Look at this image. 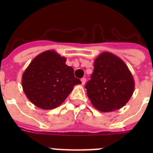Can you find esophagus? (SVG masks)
Returning <instances> with one entry per match:
<instances>
[{
    "label": "esophagus",
    "instance_id": "34e87169",
    "mask_svg": "<svg viewBox=\"0 0 153 153\" xmlns=\"http://www.w3.org/2000/svg\"><path fill=\"white\" fill-rule=\"evenodd\" d=\"M86 79L85 77H83L82 79H81V82H82V84L84 85L85 83H86Z\"/></svg>",
    "mask_w": 153,
    "mask_h": 153
}]
</instances>
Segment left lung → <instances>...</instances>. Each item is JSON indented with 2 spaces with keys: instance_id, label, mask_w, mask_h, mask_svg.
I'll return each mask as SVG.
<instances>
[{
  "instance_id": "1",
  "label": "left lung",
  "mask_w": 153,
  "mask_h": 153,
  "mask_svg": "<svg viewBox=\"0 0 153 153\" xmlns=\"http://www.w3.org/2000/svg\"><path fill=\"white\" fill-rule=\"evenodd\" d=\"M91 79L85 85L93 106L103 113L125 106L134 91V79L126 63L109 52L94 61Z\"/></svg>"
}]
</instances>
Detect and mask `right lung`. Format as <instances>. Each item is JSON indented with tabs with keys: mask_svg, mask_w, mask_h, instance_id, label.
I'll list each match as a JSON object with an SVG mask.
<instances>
[{
	"mask_svg": "<svg viewBox=\"0 0 153 153\" xmlns=\"http://www.w3.org/2000/svg\"><path fill=\"white\" fill-rule=\"evenodd\" d=\"M66 58L54 51H47L32 60L22 76L24 93L35 106L52 109L63 102L74 86L80 84Z\"/></svg>",
	"mask_w": 153,
	"mask_h": 153,
	"instance_id": "1",
	"label": "right lung"
}]
</instances>
